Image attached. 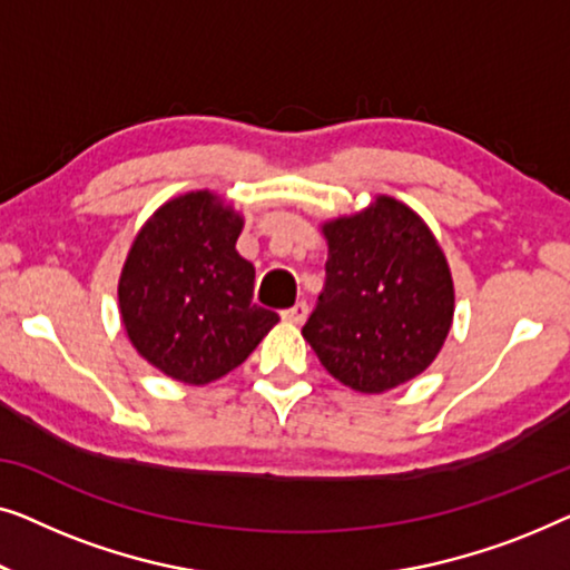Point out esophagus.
Segmentation results:
<instances>
[{"instance_id":"obj_1","label":"esophagus","mask_w":570,"mask_h":570,"mask_svg":"<svg viewBox=\"0 0 570 570\" xmlns=\"http://www.w3.org/2000/svg\"><path fill=\"white\" fill-rule=\"evenodd\" d=\"M307 315H309L307 302H296L294 307H288V309L282 312V320H284V323H292V325H302L304 320H307Z\"/></svg>"}]
</instances>
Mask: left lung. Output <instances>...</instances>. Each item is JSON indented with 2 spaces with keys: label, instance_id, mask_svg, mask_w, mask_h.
Masks as SVG:
<instances>
[{
  "label": "left lung",
  "instance_id": "8db88e82",
  "mask_svg": "<svg viewBox=\"0 0 570 570\" xmlns=\"http://www.w3.org/2000/svg\"><path fill=\"white\" fill-rule=\"evenodd\" d=\"M325 286L304 341L335 380L387 392L434 362L454 317L446 258L411 206L376 196L364 212L323 224Z\"/></svg>",
  "mask_w": 570,
  "mask_h": 570
}]
</instances>
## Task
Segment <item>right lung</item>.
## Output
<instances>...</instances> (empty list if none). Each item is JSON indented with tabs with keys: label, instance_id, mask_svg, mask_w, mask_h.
<instances>
[{
	"label": "right lung",
	"instance_id": "1",
	"mask_svg": "<svg viewBox=\"0 0 570 570\" xmlns=\"http://www.w3.org/2000/svg\"><path fill=\"white\" fill-rule=\"evenodd\" d=\"M243 216L208 190L159 206L118 282L134 348L159 372L208 384L253 354L278 315L253 304L255 268L235 250Z\"/></svg>",
	"mask_w": 570,
	"mask_h": 570
}]
</instances>
